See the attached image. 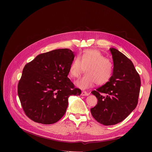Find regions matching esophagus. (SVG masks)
Returning a JSON list of instances; mask_svg holds the SVG:
<instances>
[{"instance_id": "esophagus-1", "label": "esophagus", "mask_w": 152, "mask_h": 152, "mask_svg": "<svg viewBox=\"0 0 152 152\" xmlns=\"http://www.w3.org/2000/svg\"><path fill=\"white\" fill-rule=\"evenodd\" d=\"M89 95V94L87 93L86 91H83L81 92V95H82V96H87V95Z\"/></svg>"}]
</instances>
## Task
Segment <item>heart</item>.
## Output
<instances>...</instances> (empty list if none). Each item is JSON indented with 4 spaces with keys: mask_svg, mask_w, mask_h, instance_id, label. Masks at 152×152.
Segmentation results:
<instances>
[{
    "mask_svg": "<svg viewBox=\"0 0 152 152\" xmlns=\"http://www.w3.org/2000/svg\"><path fill=\"white\" fill-rule=\"evenodd\" d=\"M86 69V75L75 82L79 89L85 90L97 84H107L112 76L113 64L100 51L89 49L84 51L72 61L69 73L72 78L80 76Z\"/></svg>",
    "mask_w": 152,
    "mask_h": 152,
    "instance_id": "obj_1",
    "label": "heart"
}]
</instances>
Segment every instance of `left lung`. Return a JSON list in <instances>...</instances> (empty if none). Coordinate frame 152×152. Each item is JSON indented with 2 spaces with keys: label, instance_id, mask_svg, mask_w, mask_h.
<instances>
[{
  "label": "left lung",
  "instance_id": "obj_1",
  "mask_svg": "<svg viewBox=\"0 0 152 152\" xmlns=\"http://www.w3.org/2000/svg\"><path fill=\"white\" fill-rule=\"evenodd\" d=\"M113 60V73L110 80L92 94L97 104L91 109L99 123L114 125L121 122L136 107L141 81L132 62L115 48H110Z\"/></svg>",
  "mask_w": 152,
  "mask_h": 152
}]
</instances>
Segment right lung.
Segmentation results:
<instances>
[{
    "instance_id": "1",
    "label": "right lung",
    "mask_w": 152,
    "mask_h": 152,
    "mask_svg": "<svg viewBox=\"0 0 152 152\" xmlns=\"http://www.w3.org/2000/svg\"><path fill=\"white\" fill-rule=\"evenodd\" d=\"M75 56L69 49H56L38 55L24 67L18 94L31 120L55 123L65 115L70 95H81V91L68 77Z\"/></svg>"
}]
</instances>
